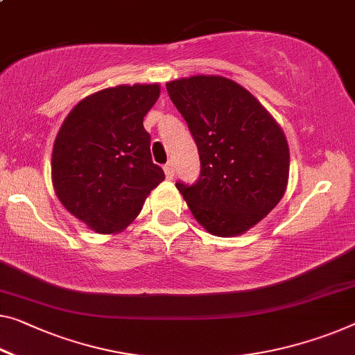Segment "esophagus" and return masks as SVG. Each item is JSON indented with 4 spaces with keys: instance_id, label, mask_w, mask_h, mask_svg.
<instances>
[{
    "instance_id": "1",
    "label": "esophagus",
    "mask_w": 355,
    "mask_h": 355,
    "mask_svg": "<svg viewBox=\"0 0 355 355\" xmlns=\"http://www.w3.org/2000/svg\"><path fill=\"white\" fill-rule=\"evenodd\" d=\"M164 172H166V177L168 180H172L173 175H175V167H173L172 162H167L166 166H164Z\"/></svg>"
}]
</instances>
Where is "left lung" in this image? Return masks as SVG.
Here are the masks:
<instances>
[{"mask_svg": "<svg viewBox=\"0 0 355 355\" xmlns=\"http://www.w3.org/2000/svg\"><path fill=\"white\" fill-rule=\"evenodd\" d=\"M188 123L200 157L191 187L177 183L194 218L210 234H244L282 199L290 151L284 130L253 95L216 75L166 84Z\"/></svg>", "mask_w": 355, "mask_h": 355, "instance_id": "left-lung-1", "label": "left lung"}]
</instances>
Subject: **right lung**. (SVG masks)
I'll use <instances>...</instances> for the list:
<instances>
[{"instance_id": "1", "label": "right lung", "mask_w": 355, "mask_h": 355, "mask_svg": "<svg viewBox=\"0 0 355 355\" xmlns=\"http://www.w3.org/2000/svg\"><path fill=\"white\" fill-rule=\"evenodd\" d=\"M159 84H121L83 98L52 148V184L63 207L98 234L125 230L166 175L151 159L144 118Z\"/></svg>"}]
</instances>
